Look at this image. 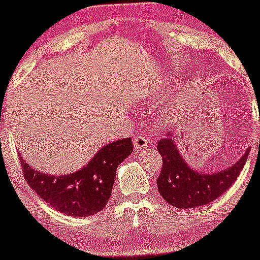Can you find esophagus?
<instances>
[{"label":"esophagus","instance_id":"obj_1","mask_svg":"<svg viewBox=\"0 0 260 260\" xmlns=\"http://www.w3.org/2000/svg\"><path fill=\"white\" fill-rule=\"evenodd\" d=\"M133 144L136 150H143L149 146V139L146 136H136V138H134Z\"/></svg>","mask_w":260,"mask_h":260}]
</instances>
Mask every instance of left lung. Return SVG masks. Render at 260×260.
I'll return each instance as SVG.
<instances>
[{
  "instance_id": "1",
  "label": "left lung",
  "mask_w": 260,
  "mask_h": 260,
  "mask_svg": "<svg viewBox=\"0 0 260 260\" xmlns=\"http://www.w3.org/2000/svg\"><path fill=\"white\" fill-rule=\"evenodd\" d=\"M157 150L162 156V168L157 178V189L167 203L179 209L202 207L215 200L233 185L247 162L249 149L234 165L215 173H198L183 159L173 134L160 139Z\"/></svg>"
}]
</instances>
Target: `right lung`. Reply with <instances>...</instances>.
Wrapping results in <instances>:
<instances>
[{"label":"right lung","mask_w":260,"mask_h":260,"mask_svg":"<svg viewBox=\"0 0 260 260\" xmlns=\"http://www.w3.org/2000/svg\"><path fill=\"white\" fill-rule=\"evenodd\" d=\"M131 152L130 138L106 144L84 168L69 175L40 173L21 155L20 162L31 189L53 209L69 216H90L108 204L117 167Z\"/></svg>","instance_id":"obj_1"}]
</instances>
